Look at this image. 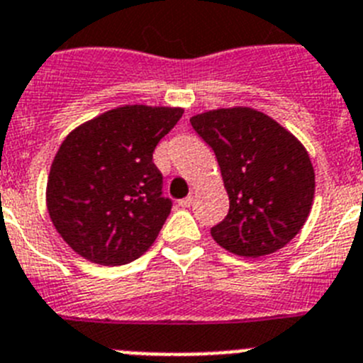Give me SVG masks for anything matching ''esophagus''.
Masks as SVG:
<instances>
[{
  "label": "esophagus",
  "instance_id": "obj_1",
  "mask_svg": "<svg viewBox=\"0 0 363 363\" xmlns=\"http://www.w3.org/2000/svg\"><path fill=\"white\" fill-rule=\"evenodd\" d=\"M192 201H194V198L187 196V198H184V200H179L178 205H179V207H191Z\"/></svg>",
  "mask_w": 363,
  "mask_h": 363
}]
</instances>
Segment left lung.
<instances>
[{
  "label": "left lung",
  "instance_id": "1",
  "mask_svg": "<svg viewBox=\"0 0 363 363\" xmlns=\"http://www.w3.org/2000/svg\"><path fill=\"white\" fill-rule=\"evenodd\" d=\"M214 150L229 213L211 229L233 255H271L300 233L314 198V169L296 138L264 112L218 108L191 118Z\"/></svg>",
  "mask_w": 363,
  "mask_h": 363
}]
</instances>
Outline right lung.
<instances>
[{
    "label": "right lung",
    "instance_id": "obj_1",
    "mask_svg": "<svg viewBox=\"0 0 363 363\" xmlns=\"http://www.w3.org/2000/svg\"><path fill=\"white\" fill-rule=\"evenodd\" d=\"M182 114L125 105L65 138L50 167L47 209L70 249L94 264L125 265L152 245L172 207L152 152Z\"/></svg>",
    "mask_w": 363,
    "mask_h": 363
}]
</instances>
